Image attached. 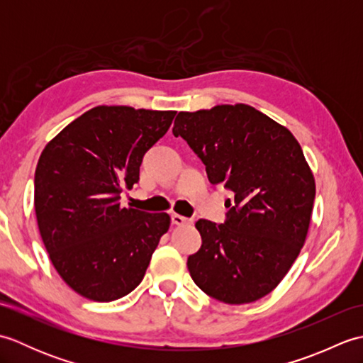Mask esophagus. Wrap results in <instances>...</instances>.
<instances>
[{
	"label": "esophagus",
	"mask_w": 363,
	"mask_h": 363,
	"mask_svg": "<svg viewBox=\"0 0 363 363\" xmlns=\"http://www.w3.org/2000/svg\"><path fill=\"white\" fill-rule=\"evenodd\" d=\"M172 223H173V225H176V226H184V225H189V223H191V220L182 217V215L173 213L172 215Z\"/></svg>",
	"instance_id": "obj_1"
}]
</instances>
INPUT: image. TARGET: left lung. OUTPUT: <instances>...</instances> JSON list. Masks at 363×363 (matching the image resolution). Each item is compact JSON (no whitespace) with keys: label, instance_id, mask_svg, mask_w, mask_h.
Segmentation results:
<instances>
[{"label":"left lung","instance_id":"left-lung-1","mask_svg":"<svg viewBox=\"0 0 363 363\" xmlns=\"http://www.w3.org/2000/svg\"><path fill=\"white\" fill-rule=\"evenodd\" d=\"M206 165L212 184L234 194L221 225L199 220L203 238L187 259L206 295L246 304L268 295L306 242L315 179L287 128L246 104L179 112L173 126Z\"/></svg>","mask_w":363,"mask_h":363}]
</instances>
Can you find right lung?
<instances>
[{
	"instance_id": "right-lung-1",
	"label": "right lung",
	"mask_w": 363,
	"mask_h": 363,
	"mask_svg": "<svg viewBox=\"0 0 363 363\" xmlns=\"http://www.w3.org/2000/svg\"><path fill=\"white\" fill-rule=\"evenodd\" d=\"M174 115L98 106L45 146L34 177L37 225L54 268L81 296L107 303L142 282L169 217L126 209L120 198Z\"/></svg>"
}]
</instances>
